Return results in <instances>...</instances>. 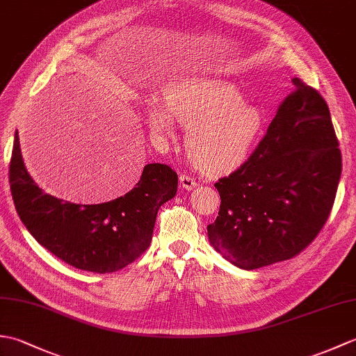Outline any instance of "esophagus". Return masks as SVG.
<instances>
[{"label": "esophagus", "mask_w": 356, "mask_h": 356, "mask_svg": "<svg viewBox=\"0 0 356 356\" xmlns=\"http://www.w3.org/2000/svg\"><path fill=\"white\" fill-rule=\"evenodd\" d=\"M180 185H182V188H185V190L190 191L195 185H197V182H195L194 177L188 176V174H182V176H180Z\"/></svg>", "instance_id": "obj_1"}]
</instances>
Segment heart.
Listing matches in <instances>:
<instances>
[{
  "instance_id": "obj_1",
  "label": "heart",
  "mask_w": 356,
  "mask_h": 356,
  "mask_svg": "<svg viewBox=\"0 0 356 356\" xmlns=\"http://www.w3.org/2000/svg\"><path fill=\"white\" fill-rule=\"evenodd\" d=\"M147 119L157 134H171L174 122L188 128L186 154L207 174L236 168L263 127V113L245 102L238 88L208 78L171 82L163 88L162 105L148 107Z\"/></svg>"
}]
</instances>
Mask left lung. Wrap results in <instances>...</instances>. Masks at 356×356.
<instances>
[{
    "label": "left lung",
    "instance_id": "obj_1",
    "mask_svg": "<svg viewBox=\"0 0 356 356\" xmlns=\"http://www.w3.org/2000/svg\"><path fill=\"white\" fill-rule=\"evenodd\" d=\"M254 153L214 184L220 209L208 225L218 254L241 269L293 259L327 222L341 176V151L318 90L292 79Z\"/></svg>",
    "mask_w": 356,
    "mask_h": 356
}]
</instances>
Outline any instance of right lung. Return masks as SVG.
Listing matches in <instances>:
<instances>
[{"label":"right lung","mask_w":356,"mask_h":356,"mask_svg":"<svg viewBox=\"0 0 356 356\" xmlns=\"http://www.w3.org/2000/svg\"><path fill=\"white\" fill-rule=\"evenodd\" d=\"M9 184L17 213L38 243L73 268L108 274L147 251L159 208L176 195L177 174L165 163H148L139 182L122 197L76 205L36 185L22 161L17 133Z\"/></svg>","instance_id":"1"}]
</instances>
